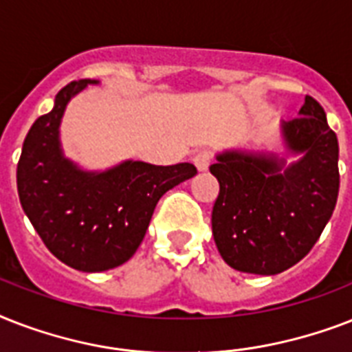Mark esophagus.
Listing matches in <instances>:
<instances>
[{
	"instance_id": "1",
	"label": "esophagus",
	"mask_w": 352,
	"mask_h": 352,
	"mask_svg": "<svg viewBox=\"0 0 352 352\" xmlns=\"http://www.w3.org/2000/svg\"><path fill=\"white\" fill-rule=\"evenodd\" d=\"M193 164L197 166L199 171H206L208 166L212 164V153H210L208 149H201V151L193 155Z\"/></svg>"
}]
</instances>
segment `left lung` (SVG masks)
I'll return each instance as SVG.
<instances>
[{
	"mask_svg": "<svg viewBox=\"0 0 352 352\" xmlns=\"http://www.w3.org/2000/svg\"><path fill=\"white\" fill-rule=\"evenodd\" d=\"M287 164L276 153L225 151L210 166L219 181L212 212L215 245L239 272L274 276L311 252L340 190L338 138L323 107L305 96L300 117L281 122Z\"/></svg>",
	"mask_w": 352,
	"mask_h": 352,
	"instance_id": "left-lung-1",
	"label": "left lung"
}]
</instances>
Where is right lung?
<instances>
[{
  "instance_id": "right-lung-1",
  "label": "right lung",
  "mask_w": 352,
  "mask_h": 352,
  "mask_svg": "<svg viewBox=\"0 0 352 352\" xmlns=\"http://www.w3.org/2000/svg\"><path fill=\"white\" fill-rule=\"evenodd\" d=\"M89 84L98 82L65 85L51 111L32 124L16 179L21 208L52 256L82 272H102L137 252L159 199L197 168L126 160L111 170L85 171L65 159L60 122L69 100Z\"/></svg>"
}]
</instances>
